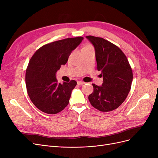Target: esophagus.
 Instances as JSON below:
<instances>
[{"mask_svg": "<svg viewBox=\"0 0 158 158\" xmlns=\"http://www.w3.org/2000/svg\"><path fill=\"white\" fill-rule=\"evenodd\" d=\"M84 84H85V82H82V81H78V82H77V84H78V85H84Z\"/></svg>", "mask_w": 158, "mask_h": 158, "instance_id": "34e87169", "label": "esophagus"}]
</instances>
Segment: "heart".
Segmentation results:
<instances>
[{"label":"heart","instance_id":"1","mask_svg":"<svg viewBox=\"0 0 158 158\" xmlns=\"http://www.w3.org/2000/svg\"><path fill=\"white\" fill-rule=\"evenodd\" d=\"M83 48H93V47L92 46V45H85V46H84ZM82 48V49H83Z\"/></svg>","mask_w":158,"mask_h":158}]
</instances>
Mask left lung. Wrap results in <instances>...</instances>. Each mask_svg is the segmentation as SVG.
Instances as JSON below:
<instances>
[{"label":"left lung","instance_id":"8db88e82","mask_svg":"<svg viewBox=\"0 0 158 158\" xmlns=\"http://www.w3.org/2000/svg\"><path fill=\"white\" fill-rule=\"evenodd\" d=\"M95 49L97 69L101 71L103 82L101 86L93 84L94 92L88 99L100 111H111L126 99L132 82V70L123 52L103 38L85 37Z\"/></svg>","mask_w":158,"mask_h":158}]
</instances>
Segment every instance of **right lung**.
Masks as SVG:
<instances>
[{
	"label": "right lung",
	"mask_w": 158,
	"mask_h": 158,
	"mask_svg": "<svg viewBox=\"0 0 158 158\" xmlns=\"http://www.w3.org/2000/svg\"><path fill=\"white\" fill-rule=\"evenodd\" d=\"M83 39L77 37L52 42L32 56L26 73V88L31 101L41 111L56 114L68 106L77 83L75 80L58 83L56 73Z\"/></svg>",
	"instance_id": "right-lung-1"
}]
</instances>
